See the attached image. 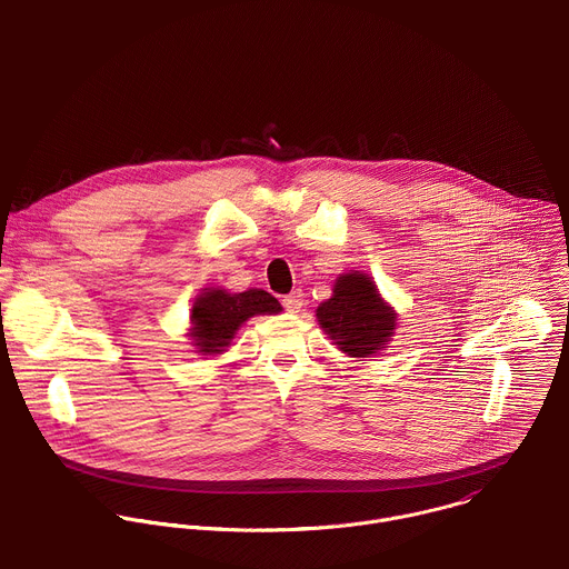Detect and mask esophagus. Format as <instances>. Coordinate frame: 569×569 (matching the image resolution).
I'll return each instance as SVG.
<instances>
[{
	"mask_svg": "<svg viewBox=\"0 0 569 569\" xmlns=\"http://www.w3.org/2000/svg\"><path fill=\"white\" fill-rule=\"evenodd\" d=\"M283 308L288 310V312H299L301 308H303V292L301 290H295V292H290L288 297H283Z\"/></svg>",
	"mask_w": 569,
	"mask_h": 569,
	"instance_id": "34e87169",
	"label": "esophagus"
}]
</instances>
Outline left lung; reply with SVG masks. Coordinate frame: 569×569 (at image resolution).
Returning a JSON list of instances; mask_svg holds the SVG:
<instances>
[{"label": "left lung", "mask_w": 569, "mask_h": 569, "mask_svg": "<svg viewBox=\"0 0 569 569\" xmlns=\"http://www.w3.org/2000/svg\"><path fill=\"white\" fill-rule=\"evenodd\" d=\"M317 319L335 346L357 359L383 350L397 328V312L381 299L372 277L357 270L337 279Z\"/></svg>", "instance_id": "1"}]
</instances>
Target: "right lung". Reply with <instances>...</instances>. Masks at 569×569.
<instances>
[{
    "instance_id": "obj_1",
    "label": "right lung",
    "mask_w": 569,
    "mask_h": 569,
    "mask_svg": "<svg viewBox=\"0 0 569 569\" xmlns=\"http://www.w3.org/2000/svg\"><path fill=\"white\" fill-rule=\"evenodd\" d=\"M281 303L266 290H246L230 295L219 288H206L190 310L192 346L201 355H221L234 339L241 323L254 315H277Z\"/></svg>"
}]
</instances>
